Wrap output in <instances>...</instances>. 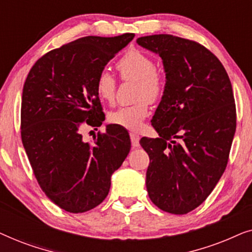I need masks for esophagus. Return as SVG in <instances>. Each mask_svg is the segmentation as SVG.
Returning <instances> with one entry per match:
<instances>
[{
	"label": "esophagus",
	"mask_w": 252,
	"mask_h": 252,
	"mask_svg": "<svg viewBox=\"0 0 252 252\" xmlns=\"http://www.w3.org/2000/svg\"><path fill=\"white\" fill-rule=\"evenodd\" d=\"M130 141H132V147L133 148H137L140 146V137H139V135H137V134H134V133H132L130 134Z\"/></svg>",
	"instance_id": "34e87169"
}]
</instances>
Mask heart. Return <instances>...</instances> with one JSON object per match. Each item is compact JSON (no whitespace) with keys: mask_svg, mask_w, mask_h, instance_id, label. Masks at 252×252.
<instances>
[{"mask_svg":"<svg viewBox=\"0 0 252 252\" xmlns=\"http://www.w3.org/2000/svg\"><path fill=\"white\" fill-rule=\"evenodd\" d=\"M117 70L124 80L136 82L135 99L132 105L119 106L110 113V122L124 128L137 132L149 113V101L155 102L164 91V82L156 65L140 50H129L117 63ZM96 93L102 101L111 102L116 95V80L109 72L102 71L96 79Z\"/></svg>","mask_w":252,"mask_h":252,"instance_id":"heart-1","label":"heart"}]
</instances>
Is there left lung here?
<instances>
[{"instance_id": "8db88e82", "label": "left lung", "mask_w": 252, "mask_h": 252, "mask_svg": "<svg viewBox=\"0 0 252 252\" xmlns=\"http://www.w3.org/2000/svg\"><path fill=\"white\" fill-rule=\"evenodd\" d=\"M136 42L159 55L166 79L151 120L159 137L140 141L150 158L147 190L160 210L186 215L227 166L236 128L232 84L218 58L195 41L156 34Z\"/></svg>"}]
</instances>
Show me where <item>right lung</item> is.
<instances>
[{
  "label": "right lung",
  "mask_w": 252,
  "mask_h": 252,
  "mask_svg": "<svg viewBox=\"0 0 252 252\" xmlns=\"http://www.w3.org/2000/svg\"><path fill=\"white\" fill-rule=\"evenodd\" d=\"M85 36L54 49L31 68L22 96V140L40 187L71 213L104 201L111 175L130 150L126 129L106 126L86 142L82 127L102 125L96 79L133 37Z\"/></svg>",
  "instance_id": "obj_1"
}]
</instances>
